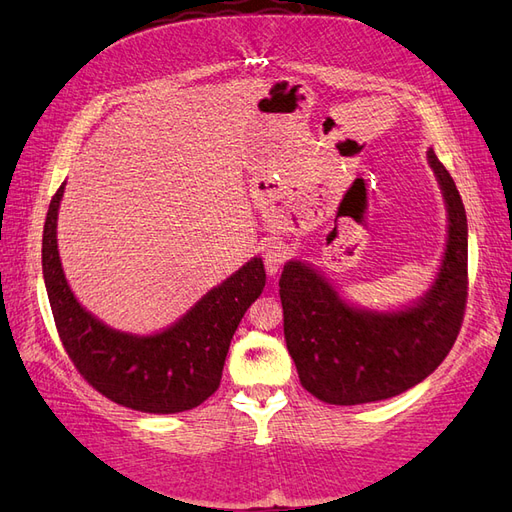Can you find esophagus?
Wrapping results in <instances>:
<instances>
[{"mask_svg": "<svg viewBox=\"0 0 512 512\" xmlns=\"http://www.w3.org/2000/svg\"><path fill=\"white\" fill-rule=\"evenodd\" d=\"M262 258H265V269L269 275H275L277 271H280V267L286 262L288 258V252L284 243L280 241H269L265 245V252H262Z\"/></svg>", "mask_w": 512, "mask_h": 512, "instance_id": "34e87169", "label": "esophagus"}]
</instances>
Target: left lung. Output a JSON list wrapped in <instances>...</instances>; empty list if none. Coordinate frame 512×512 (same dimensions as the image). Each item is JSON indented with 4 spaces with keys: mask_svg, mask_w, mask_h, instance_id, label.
I'll use <instances>...</instances> for the list:
<instances>
[{
    "mask_svg": "<svg viewBox=\"0 0 512 512\" xmlns=\"http://www.w3.org/2000/svg\"><path fill=\"white\" fill-rule=\"evenodd\" d=\"M448 207V243L436 284L416 307L371 314L346 305L312 267L282 271L286 346L303 389L324 404L356 406L412 389L451 352L468 303V220L453 177L427 153Z\"/></svg>",
    "mask_w": 512,
    "mask_h": 512,
    "instance_id": "1",
    "label": "left lung"
}]
</instances>
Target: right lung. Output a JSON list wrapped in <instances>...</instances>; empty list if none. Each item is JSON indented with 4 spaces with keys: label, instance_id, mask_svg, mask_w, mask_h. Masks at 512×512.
I'll return each instance as SVG.
<instances>
[{
    "label": "right lung",
    "instance_id": "right-lung-1",
    "mask_svg": "<svg viewBox=\"0 0 512 512\" xmlns=\"http://www.w3.org/2000/svg\"><path fill=\"white\" fill-rule=\"evenodd\" d=\"M55 192L42 235V273L61 344L76 371L106 399L138 412L175 414L203 404L222 380V369L243 314L265 288V265L254 258L207 292L164 333L136 337L104 327L76 303L57 252Z\"/></svg>",
    "mask_w": 512,
    "mask_h": 512
}]
</instances>
